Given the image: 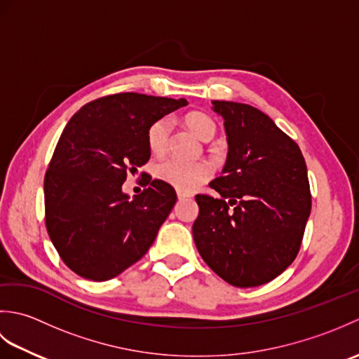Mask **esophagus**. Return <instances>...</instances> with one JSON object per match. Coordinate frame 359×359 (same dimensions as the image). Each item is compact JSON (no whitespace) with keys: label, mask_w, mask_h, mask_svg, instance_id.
Instances as JSON below:
<instances>
[{"label":"esophagus","mask_w":359,"mask_h":359,"mask_svg":"<svg viewBox=\"0 0 359 359\" xmlns=\"http://www.w3.org/2000/svg\"><path fill=\"white\" fill-rule=\"evenodd\" d=\"M177 197H179V201H185V199H189V197H193V194L182 191V189H177Z\"/></svg>","instance_id":"esophagus-1"}]
</instances>
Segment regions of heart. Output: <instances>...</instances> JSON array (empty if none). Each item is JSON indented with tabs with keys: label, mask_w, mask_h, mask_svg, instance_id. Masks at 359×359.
Masks as SVG:
<instances>
[{
	"label": "heart",
	"mask_w": 359,
	"mask_h": 359,
	"mask_svg": "<svg viewBox=\"0 0 359 359\" xmlns=\"http://www.w3.org/2000/svg\"><path fill=\"white\" fill-rule=\"evenodd\" d=\"M184 123L189 131L201 140L210 142L216 135V125L208 116L202 112H189L184 117ZM171 133V121L168 117L157 118L151 123L147 133V143L152 154H163L168 148ZM154 172L157 179L166 182L182 191H189L207 182L211 175V168L207 162H182L177 158H163L156 165Z\"/></svg>",
	"instance_id": "heart-1"
}]
</instances>
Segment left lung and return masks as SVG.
<instances>
[{
	"label": "left lung",
	"instance_id": "1",
	"mask_svg": "<svg viewBox=\"0 0 359 359\" xmlns=\"http://www.w3.org/2000/svg\"><path fill=\"white\" fill-rule=\"evenodd\" d=\"M222 116L228 157L197 194L196 247L210 269L234 287L273 280L299 253L311 210L306 160L297 143L253 106L212 102Z\"/></svg>",
	"mask_w": 359,
	"mask_h": 359
}]
</instances>
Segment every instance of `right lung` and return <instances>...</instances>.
I'll list each match as a JSON object with an SVG mask.
<instances>
[{
    "label": "right lung",
    "instance_id": "right-lung-1",
    "mask_svg": "<svg viewBox=\"0 0 359 359\" xmlns=\"http://www.w3.org/2000/svg\"><path fill=\"white\" fill-rule=\"evenodd\" d=\"M185 98L120 93L97 98L67 121L44 175L46 228L79 276L108 280L142 259L177 196L163 180L129 199L121 185L149 160L151 123Z\"/></svg>",
    "mask_w": 359,
    "mask_h": 359
}]
</instances>
